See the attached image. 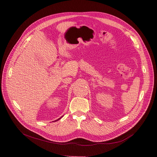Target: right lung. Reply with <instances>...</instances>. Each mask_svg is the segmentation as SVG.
<instances>
[{"mask_svg":"<svg viewBox=\"0 0 157 157\" xmlns=\"http://www.w3.org/2000/svg\"><path fill=\"white\" fill-rule=\"evenodd\" d=\"M62 117H60V118H59V119H58V120H55V121H58V120H60V118H62Z\"/></svg>","mask_w":157,"mask_h":157,"instance_id":"1","label":"right lung"}]
</instances>
